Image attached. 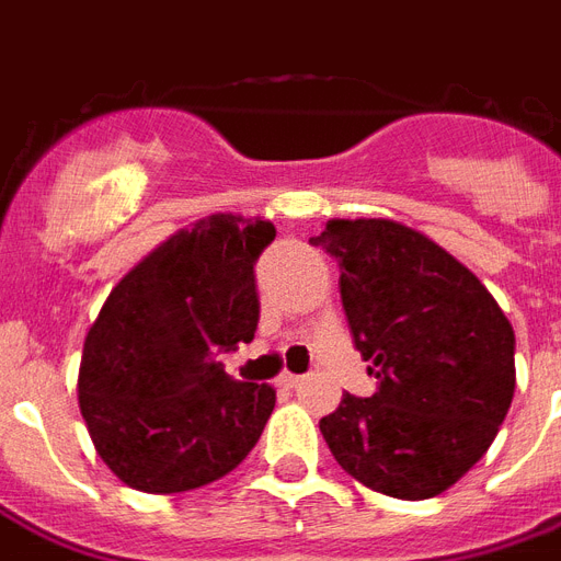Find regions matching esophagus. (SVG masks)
Wrapping results in <instances>:
<instances>
[{
    "label": "esophagus",
    "mask_w": 561,
    "mask_h": 561,
    "mask_svg": "<svg viewBox=\"0 0 561 561\" xmlns=\"http://www.w3.org/2000/svg\"><path fill=\"white\" fill-rule=\"evenodd\" d=\"M302 381H306V375H294V373H282L279 375V383H282V387H288V390L299 387Z\"/></svg>",
    "instance_id": "esophagus-1"
}]
</instances>
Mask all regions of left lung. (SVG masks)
<instances>
[{
	"label": "left lung",
	"instance_id": "8db88e82",
	"mask_svg": "<svg viewBox=\"0 0 561 561\" xmlns=\"http://www.w3.org/2000/svg\"><path fill=\"white\" fill-rule=\"evenodd\" d=\"M352 341L378 378L320 419L343 471L401 501L443 495L489 451L513 404V325L474 273L387 218L329 220Z\"/></svg>",
	"mask_w": 561,
	"mask_h": 561
}]
</instances>
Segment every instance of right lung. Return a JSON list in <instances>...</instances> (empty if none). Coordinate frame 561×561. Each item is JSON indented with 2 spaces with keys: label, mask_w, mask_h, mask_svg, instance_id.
I'll return each mask as SVG.
<instances>
[{
  "label": "right lung",
  "mask_w": 561,
  "mask_h": 561,
  "mask_svg": "<svg viewBox=\"0 0 561 561\" xmlns=\"http://www.w3.org/2000/svg\"><path fill=\"white\" fill-rule=\"evenodd\" d=\"M273 238L271 220L209 215L145 255L101 306L78 404L99 457L130 489L206 486L259 443L276 390L229 378L218 355L253 341V264Z\"/></svg>",
  "instance_id": "1"
}]
</instances>
